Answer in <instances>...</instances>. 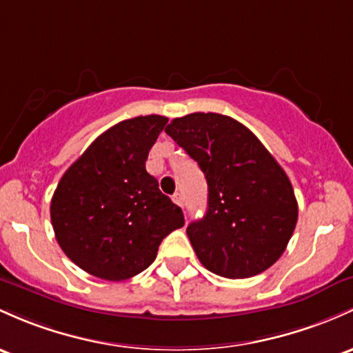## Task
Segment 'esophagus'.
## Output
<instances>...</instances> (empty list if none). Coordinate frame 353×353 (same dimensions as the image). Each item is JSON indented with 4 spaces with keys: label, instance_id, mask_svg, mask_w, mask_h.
<instances>
[{
    "label": "esophagus",
    "instance_id": "1",
    "mask_svg": "<svg viewBox=\"0 0 353 353\" xmlns=\"http://www.w3.org/2000/svg\"><path fill=\"white\" fill-rule=\"evenodd\" d=\"M172 201L177 206H183V194H181V192H176V194L172 196Z\"/></svg>",
    "mask_w": 353,
    "mask_h": 353
}]
</instances>
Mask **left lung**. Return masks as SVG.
<instances>
[{
	"label": "left lung",
	"instance_id": "left-lung-1",
	"mask_svg": "<svg viewBox=\"0 0 353 353\" xmlns=\"http://www.w3.org/2000/svg\"><path fill=\"white\" fill-rule=\"evenodd\" d=\"M208 181V211L188 226L197 258L219 276L250 278L283 254L298 204L281 165L248 127L228 115L196 112L165 127Z\"/></svg>",
	"mask_w": 353,
	"mask_h": 353
}]
</instances>
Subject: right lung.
I'll use <instances>...</instances> for the list:
<instances>
[{"label": "right lung", "mask_w": 353, "mask_h": 353, "mask_svg": "<svg viewBox=\"0 0 353 353\" xmlns=\"http://www.w3.org/2000/svg\"><path fill=\"white\" fill-rule=\"evenodd\" d=\"M145 115L115 123L61 176L50 216L63 253L97 278L122 281L149 268L159 245L184 226L179 206L145 170L168 123Z\"/></svg>", "instance_id": "obj_1"}]
</instances>
